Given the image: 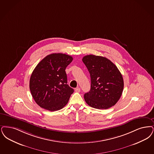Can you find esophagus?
Wrapping results in <instances>:
<instances>
[{"instance_id": "1", "label": "esophagus", "mask_w": 154, "mask_h": 154, "mask_svg": "<svg viewBox=\"0 0 154 154\" xmlns=\"http://www.w3.org/2000/svg\"><path fill=\"white\" fill-rule=\"evenodd\" d=\"M75 91L76 92H80V91H81V89H80V88H76L75 89Z\"/></svg>"}]
</instances>
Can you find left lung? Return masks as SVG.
<instances>
[{"label":"left lung","mask_w":154,"mask_h":154,"mask_svg":"<svg viewBox=\"0 0 154 154\" xmlns=\"http://www.w3.org/2000/svg\"><path fill=\"white\" fill-rule=\"evenodd\" d=\"M82 61L91 80V90L84 94L87 104L99 109L116 104L124 88L123 76L117 66L108 58L97 55H85Z\"/></svg>","instance_id":"8db88e82"}]
</instances>
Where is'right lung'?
Instances as JSON below:
<instances>
[{
	"label": "right lung",
	"mask_w": 154,
	"mask_h": 154,
	"mask_svg": "<svg viewBox=\"0 0 154 154\" xmlns=\"http://www.w3.org/2000/svg\"><path fill=\"white\" fill-rule=\"evenodd\" d=\"M73 61L70 55L53 53L37 65L30 79V90L35 103L50 111H58L69 101L74 90L67 84L66 68Z\"/></svg>",
	"instance_id": "right-lung-1"
}]
</instances>
